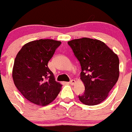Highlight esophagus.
<instances>
[{
  "mask_svg": "<svg viewBox=\"0 0 132 132\" xmlns=\"http://www.w3.org/2000/svg\"><path fill=\"white\" fill-rule=\"evenodd\" d=\"M76 83V81H75V80H74V79H72V80L70 81V82H69V84L71 85H74Z\"/></svg>",
  "mask_w": 132,
  "mask_h": 132,
  "instance_id": "34e87169",
  "label": "esophagus"
}]
</instances>
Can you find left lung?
Returning <instances> with one entry per match:
<instances>
[{
  "instance_id": "left-lung-1",
  "label": "left lung",
  "mask_w": 132,
  "mask_h": 132,
  "mask_svg": "<svg viewBox=\"0 0 132 132\" xmlns=\"http://www.w3.org/2000/svg\"><path fill=\"white\" fill-rule=\"evenodd\" d=\"M68 44L81 67L80 78L85 89L79 96V101L88 106L101 103L118 80V56L105 43L96 39H74Z\"/></svg>"
}]
</instances>
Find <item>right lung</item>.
Returning a JSON list of instances; mask_svg holds the SVG:
<instances>
[{"label":"right lung","instance_id":"obj_1","mask_svg":"<svg viewBox=\"0 0 132 132\" xmlns=\"http://www.w3.org/2000/svg\"><path fill=\"white\" fill-rule=\"evenodd\" d=\"M61 42L40 39L23 45L14 62L12 77L22 96L38 106L53 102L62 85L55 81L47 64Z\"/></svg>","mask_w":132,"mask_h":132}]
</instances>
